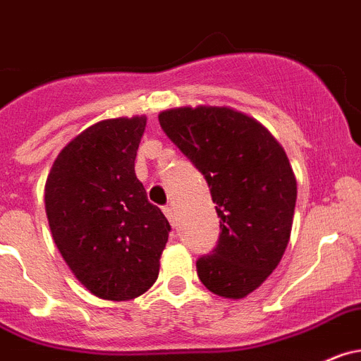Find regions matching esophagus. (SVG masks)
Listing matches in <instances>:
<instances>
[{"label": "esophagus", "instance_id": "1", "mask_svg": "<svg viewBox=\"0 0 361 361\" xmlns=\"http://www.w3.org/2000/svg\"><path fill=\"white\" fill-rule=\"evenodd\" d=\"M163 212H164V216L168 218V221L175 223V219H177V218H175V207H173V205H166V207L163 209Z\"/></svg>", "mask_w": 361, "mask_h": 361}]
</instances>
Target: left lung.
<instances>
[{
	"label": "left lung",
	"mask_w": 361,
	"mask_h": 361,
	"mask_svg": "<svg viewBox=\"0 0 361 361\" xmlns=\"http://www.w3.org/2000/svg\"><path fill=\"white\" fill-rule=\"evenodd\" d=\"M168 138L198 168L219 218L218 246L197 260L200 281L243 300L276 269L293 230L298 184L286 150L266 127L228 106L159 113Z\"/></svg>",
	"instance_id": "1"
}]
</instances>
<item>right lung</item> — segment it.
<instances>
[{
  "label": "right lung",
  "mask_w": 361,
  "mask_h": 361,
  "mask_svg": "<svg viewBox=\"0 0 361 361\" xmlns=\"http://www.w3.org/2000/svg\"><path fill=\"white\" fill-rule=\"evenodd\" d=\"M145 115L101 120L72 138L44 190L54 245L94 296H142L159 274L170 223L147 198L135 159Z\"/></svg>",
  "instance_id": "1"
}]
</instances>
